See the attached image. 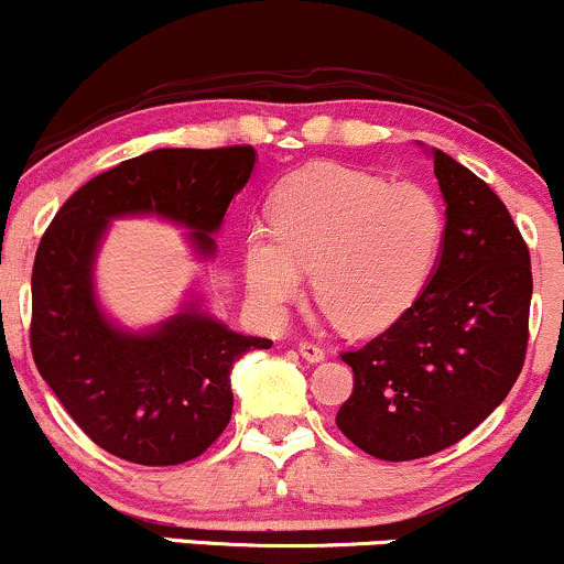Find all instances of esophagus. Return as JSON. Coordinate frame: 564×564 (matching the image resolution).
Instances as JSON below:
<instances>
[{
  "label": "esophagus",
  "mask_w": 564,
  "mask_h": 564,
  "mask_svg": "<svg viewBox=\"0 0 564 564\" xmlns=\"http://www.w3.org/2000/svg\"><path fill=\"white\" fill-rule=\"evenodd\" d=\"M300 355L304 360H310V364H321V360H326V349L315 345V341H300Z\"/></svg>",
  "instance_id": "1"
}]
</instances>
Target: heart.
I'll list each match as a JSON object with an SVG mask.
<instances>
[{
    "instance_id": "b5f03b06",
    "label": "heart",
    "mask_w": 564,
    "mask_h": 564,
    "mask_svg": "<svg viewBox=\"0 0 564 564\" xmlns=\"http://www.w3.org/2000/svg\"><path fill=\"white\" fill-rule=\"evenodd\" d=\"M273 230L246 238V286L268 315L313 294L341 332L373 334L403 318L432 281L448 217L432 191L318 161L291 172L270 200Z\"/></svg>"
}]
</instances>
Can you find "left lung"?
Here are the masks:
<instances>
[{
    "label": "left lung",
    "instance_id": "obj_1",
    "mask_svg": "<svg viewBox=\"0 0 564 564\" xmlns=\"http://www.w3.org/2000/svg\"><path fill=\"white\" fill-rule=\"evenodd\" d=\"M448 232L424 294L355 352L336 426L384 462L451 448L503 403L528 349L530 251L503 200L432 148Z\"/></svg>",
    "mask_w": 564,
    "mask_h": 564
}]
</instances>
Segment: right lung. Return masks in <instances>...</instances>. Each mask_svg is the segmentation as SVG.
<instances>
[{
  "instance_id": "right-lung-1",
  "label": "right lung",
  "mask_w": 564,
  "mask_h": 564,
  "mask_svg": "<svg viewBox=\"0 0 564 564\" xmlns=\"http://www.w3.org/2000/svg\"><path fill=\"white\" fill-rule=\"evenodd\" d=\"M254 161L251 145L142 153L82 185L42 236L31 273L34 364L84 435L124 462L174 467L200 456L230 422L232 364L273 341L232 332L198 300L145 332L116 326L95 294L108 223L170 219L206 260Z\"/></svg>"
}]
</instances>
